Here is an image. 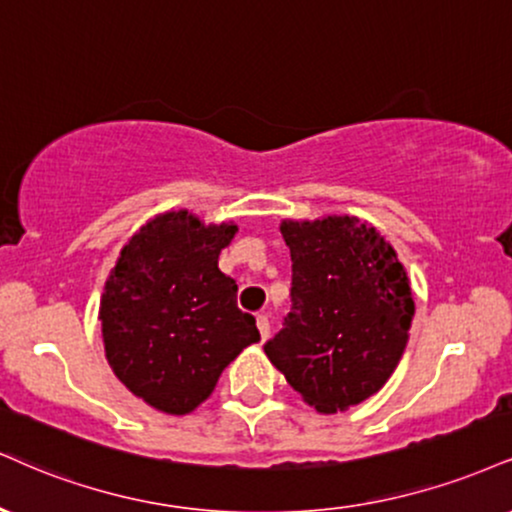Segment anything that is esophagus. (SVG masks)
Returning <instances> with one entry per match:
<instances>
[{
	"instance_id": "1",
	"label": "esophagus",
	"mask_w": 512,
	"mask_h": 512,
	"mask_svg": "<svg viewBox=\"0 0 512 512\" xmlns=\"http://www.w3.org/2000/svg\"><path fill=\"white\" fill-rule=\"evenodd\" d=\"M257 329H260L262 341H267L269 338V317L267 315H257Z\"/></svg>"
}]
</instances>
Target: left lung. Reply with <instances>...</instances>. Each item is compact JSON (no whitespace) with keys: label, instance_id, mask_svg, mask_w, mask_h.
<instances>
[{"label":"left lung","instance_id":"left-lung-1","mask_svg":"<svg viewBox=\"0 0 512 512\" xmlns=\"http://www.w3.org/2000/svg\"><path fill=\"white\" fill-rule=\"evenodd\" d=\"M291 312L264 343L272 365L319 412L377 393L403 357L415 315L396 250L353 217L283 221Z\"/></svg>","mask_w":512,"mask_h":512}]
</instances>
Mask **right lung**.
<instances>
[{"instance_id":"right-lung-1","label":"right lung","mask_w":512,"mask_h":512,"mask_svg":"<svg viewBox=\"0 0 512 512\" xmlns=\"http://www.w3.org/2000/svg\"><path fill=\"white\" fill-rule=\"evenodd\" d=\"M236 226H205L188 212L152 219L121 250L104 286V353L126 389L152 408L186 415L224 367L260 341L238 286L219 269Z\"/></svg>"}]
</instances>
